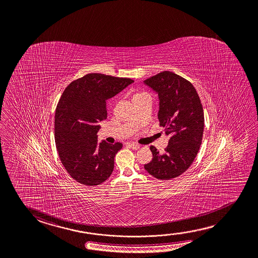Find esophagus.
<instances>
[{
    "mask_svg": "<svg viewBox=\"0 0 258 258\" xmlns=\"http://www.w3.org/2000/svg\"><path fill=\"white\" fill-rule=\"evenodd\" d=\"M127 145H128L132 149H134V150H138V149H140V146L139 144L128 143Z\"/></svg>",
    "mask_w": 258,
    "mask_h": 258,
    "instance_id": "esophagus-1",
    "label": "esophagus"
}]
</instances>
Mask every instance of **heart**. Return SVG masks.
<instances>
[{
    "label": "heart",
    "mask_w": 258,
    "mask_h": 258,
    "mask_svg": "<svg viewBox=\"0 0 258 258\" xmlns=\"http://www.w3.org/2000/svg\"><path fill=\"white\" fill-rule=\"evenodd\" d=\"M140 94H141V93H140Z\"/></svg>",
    "instance_id": "b5f03b06"
}]
</instances>
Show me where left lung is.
<instances>
[{"label": "left lung", "instance_id": "obj_1", "mask_svg": "<svg viewBox=\"0 0 258 258\" xmlns=\"http://www.w3.org/2000/svg\"><path fill=\"white\" fill-rule=\"evenodd\" d=\"M158 95V119L169 137L165 154L150 147L153 159L144 165L154 177L170 180L189 168L198 154L203 140V105L194 85L169 71L159 73L143 82Z\"/></svg>", "mask_w": 258, "mask_h": 258}]
</instances>
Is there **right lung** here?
<instances>
[{
    "label": "right lung",
    "mask_w": 258,
    "mask_h": 258,
    "mask_svg": "<svg viewBox=\"0 0 258 258\" xmlns=\"http://www.w3.org/2000/svg\"><path fill=\"white\" fill-rule=\"evenodd\" d=\"M133 82L92 73L73 81L60 98L55 115V146L68 173L84 185H99L112 173L122 144L99 142V123L107 118L106 101Z\"/></svg>",
    "instance_id": "1"
}]
</instances>
